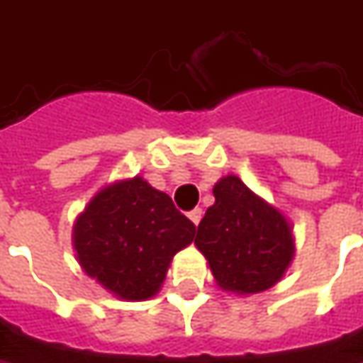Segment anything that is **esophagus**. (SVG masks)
<instances>
[{"instance_id":"obj_1","label":"esophagus","mask_w":363,"mask_h":363,"mask_svg":"<svg viewBox=\"0 0 363 363\" xmlns=\"http://www.w3.org/2000/svg\"><path fill=\"white\" fill-rule=\"evenodd\" d=\"M189 218L192 220V224H196V226H199V223H201V218H202L201 208H194V211H191V213H189Z\"/></svg>"}]
</instances>
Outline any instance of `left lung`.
Returning a JSON list of instances; mask_svg holds the SVG:
<instances>
[{"label":"left lung","mask_w":363,"mask_h":363,"mask_svg":"<svg viewBox=\"0 0 363 363\" xmlns=\"http://www.w3.org/2000/svg\"><path fill=\"white\" fill-rule=\"evenodd\" d=\"M194 238L216 286L238 296L264 292L286 274L296 254L292 223L236 174L214 184Z\"/></svg>","instance_id":"1"}]
</instances>
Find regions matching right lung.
<instances>
[{
    "mask_svg": "<svg viewBox=\"0 0 363 363\" xmlns=\"http://www.w3.org/2000/svg\"><path fill=\"white\" fill-rule=\"evenodd\" d=\"M196 226L167 192L143 177L103 186L73 224V248L83 272L127 302L161 290L172 256L192 242Z\"/></svg>",
    "mask_w": 363,
    "mask_h": 363,
    "instance_id": "right-lung-1",
    "label": "right lung"
}]
</instances>
